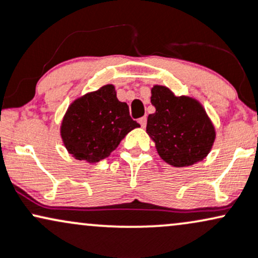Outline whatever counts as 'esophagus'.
<instances>
[{"instance_id":"34e87169","label":"esophagus","mask_w":258,"mask_h":258,"mask_svg":"<svg viewBox=\"0 0 258 258\" xmlns=\"http://www.w3.org/2000/svg\"><path fill=\"white\" fill-rule=\"evenodd\" d=\"M139 123H140V125L142 126V128H145V126H146V123H147V118L146 117L139 118Z\"/></svg>"}]
</instances>
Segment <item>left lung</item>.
<instances>
[{
  "instance_id": "1",
  "label": "left lung",
  "mask_w": 258,
  "mask_h": 258,
  "mask_svg": "<svg viewBox=\"0 0 258 258\" xmlns=\"http://www.w3.org/2000/svg\"><path fill=\"white\" fill-rule=\"evenodd\" d=\"M151 102L156 112L147 118L146 133L164 162L186 168L210 153L216 130L198 100L176 96L164 86H153Z\"/></svg>"
}]
</instances>
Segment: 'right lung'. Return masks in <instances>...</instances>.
Masks as SVG:
<instances>
[{
    "mask_svg": "<svg viewBox=\"0 0 258 258\" xmlns=\"http://www.w3.org/2000/svg\"><path fill=\"white\" fill-rule=\"evenodd\" d=\"M116 89L106 84L76 99L69 106L60 126L63 146L77 160L98 163L107 158L124 136L139 128Z\"/></svg>",
    "mask_w": 258,
    "mask_h": 258,
    "instance_id": "1",
    "label": "right lung"
}]
</instances>
